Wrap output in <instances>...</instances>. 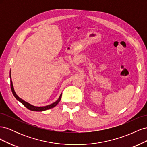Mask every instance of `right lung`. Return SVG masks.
<instances>
[{
	"mask_svg": "<svg viewBox=\"0 0 147 147\" xmlns=\"http://www.w3.org/2000/svg\"><path fill=\"white\" fill-rule=\"evenodd\" d=\"M10 86H11V91H12V93L13 96H15V98L20 101L21 104H23L26 108L28 109L29 110H32V111H35V112H42V111H45V110H48V109H50L51 108H53L55 107L56 105H57V104H58L59 102H60L61 99V96H62V94H61L59 97L58 98V99H57L56 102H55L54 103H53L50 105H47V106H44V107H36V106H34L32 105H31L30 104H29L28 102H26L24 100H23V99H21V98H20V97L18 96V95L16 94V92L14 90V88H13V83H12V81H11V75H10Z\"/></svg>",
	"mask_w": 147,
	"mask_h": 147,
	"instance_id": "1",
	"label": "right lung"
}]
</instances>
